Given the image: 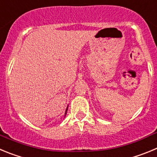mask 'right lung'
<instances>
[{
	"instance_id": "right-lung-1",
	"label": "right lung",
	"mask_w": 157,
	"mask_h": 157,
	"mask_svg": "<svg viewBox=\"0 0 157 157\" xmlns=\"http://www.w3.org/2000/svg\"><path fill=\"white\" fill-rule=\"evenodd\" d=\"M67 109H68V107H67V108H66V113H65V116H66V112H67Z\"/></svg>"
}]
</instances>
